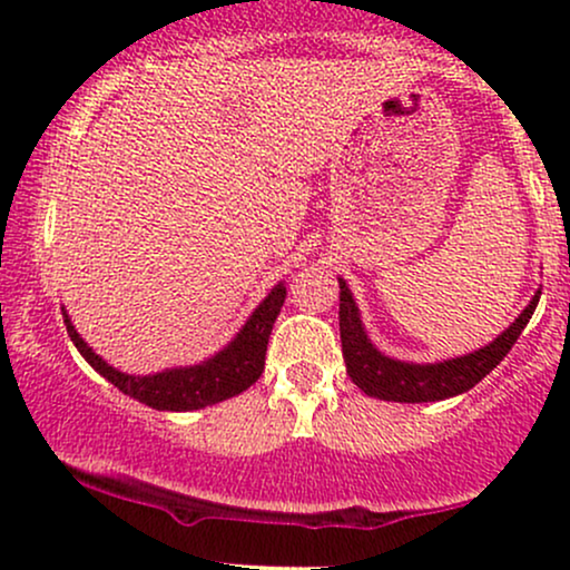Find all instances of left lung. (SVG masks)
I'll use <instances>...</instances> for the list:
<instances>
[{
  "mask_svg": "<svg viewBox=\"0 0 570 570\" xmlns=\"http://www.w3.org/2000/svg\"><path fill=\"white\" fill-rule=\"evenodd\" d=\"M340 281V340H343V358L351 381L358 385L367 396L385 399V402H440L474 389L482 377L493 372L495 364L503 362L517 337L522 335L525 324L531 322L535 305H539L541 292L533 294L525 311L503 330L493 343L485 348L466 353V356L448 358V362L434 364H412L399 362V358L385 356L370 343L364 332L362 318H358L356 299L343 278Z\"/></svg>",
  "mask_w": 570,
  "mask_h": 570,
  "instance_id": "left-lung-1",
  "label": "left lung"
}]
</instances>
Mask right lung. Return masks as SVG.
I'll return each instance as SVG.
<instances>
[{"mask_svg": "<svg viewBox=\"0 0 570 570\" xmlns=\"http://www.w3.org/2000/svg\"><path fill=\"white\" fill-rule=\"evenodd\" d=\"M286 299V286L276 284L271 294L257 305V311L248 316L244 330L230 340L219 353H214L206 362L193 364V367H176L163 370L158 375H126V372L115 370L112 364L104 362L98 353L90 348L69 322L67 311H63V324L71 343L82 353L85 362L94 367L98 375L107 377L115 389L122 394L139 399L141 404L153 410H171L187 412L200 410L208 404L225 402V399L238 396L248 385L257 383L265 370V351L267 337H271L273 324H276L281 305Z\"/></svg>", "mask_w": 570, "mask_h": 570, "instance_id": "obj_1", "label": "right lung"}]
</instances>
